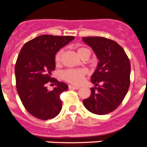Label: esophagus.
<instances>
[{
    "mask_svg": "<svg viewBox=\"0 0 147 147\" xmlns=\"http://www.w3.org/2000/svg\"><path fill=\"white\" fill-rule=\"evenodd\" d=\"M68 88H69V89H75V90L80 89V87L74 86V85H69V86H68Z\"/></svg>",
    "mask_w": 147,
    "mask_h": 147,
    "instance_id": "1",
    "label": "esophagus"
}]
</instances>
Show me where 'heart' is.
Returning a JSON list of instances; mask_svg holds the SVG:
<instances>
[{
	"label": "heart",
	"mask_w": 147,
	"mask_h": 147,
	"mask_svg": "<svg viewBox=\"0 0 147 147\" xmlns=\"http://www.w3.org/2000/svg\"><path fill=\"white\" fill-rule=\"evenodd\" d=\"M62 53V50H59L55 54L54 60L57 65H60L61 63ZM77 54L82 59H83L85 57H90V51L87 48L80 47L77 49ZM86 74L87 71L83 68H68L62 71V78L65 81L73 85H79L82 82Z\"/></svg>",
	"instance_id": "1"
}]
</instances>
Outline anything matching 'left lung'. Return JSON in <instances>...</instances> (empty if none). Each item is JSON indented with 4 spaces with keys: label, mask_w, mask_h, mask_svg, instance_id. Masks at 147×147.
Segmentation results:
<instances>
[{
    "label": "left lung",
    "mask_w": 147,
    "mask_h": 147,
    "mask_svg": "<svg viewBox=\"0 0 147 147\" xmlns=\"http://www.w3.org/2000/svg\"><path fill=\"white\" fill-rule=\"evenodd\" d=\"M99 59L91 76L96 87L90 88L91 95L83 100L90 112L97 115L110 113L123 102L130 84V62L123 48L110 39L101 37H83Z\"/></svg>",
    "instance_id": "1"
}]
</instances>
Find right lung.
<instances>
[{"label":"right lung","mask_w":147,"mask_h":147,"mask_svg":"<svg viewBox=\"0 0 147 147\" xmlns=\"http://www.w3.org/2000/svg\"><path fill=\"white\" fill-rule=\"evenodd\" d=\"M74 39L40 35L26 42L19 53L15 67L17 90L26 110L37 119H51L61 111L60 94L68 87L51 74L55 70V54ZM48 83L55 84L54 90L47 89Z\"/></svg>","instance_id":"obj_1"}]
</instances>
